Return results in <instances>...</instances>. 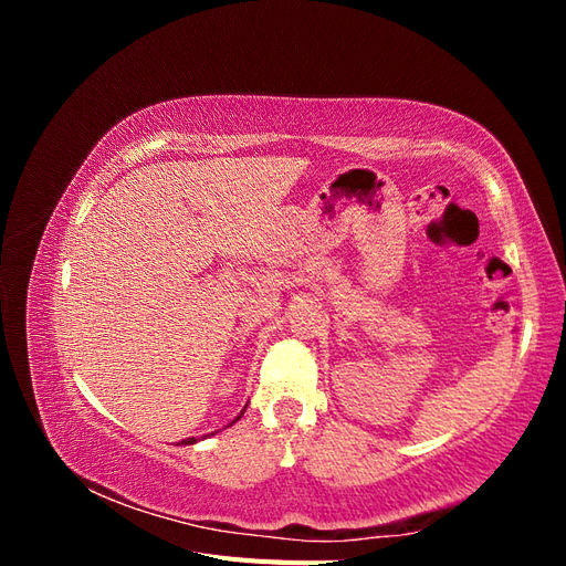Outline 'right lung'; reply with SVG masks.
<instances>
[{"mask_svg": "<svg viewBox=\"0 0 566 566\" xmlns=\"http://www.w3.org/2000/svg\"><path fill=\"white\" fill-rule=\"evenodd\" d=\"M245 408H248V406H245ZM245 408L241 410V416H238L235 420H241V418H243V413H245ZM235 420H233V422H235ZM233 422H231V424H233ZM227 427H229V424H227ZM196 441H198L196 437H188V439H181V443H184V447H188V443H196Z\"/></svg>", "mask_w": 566, "mask_h": 566, "instance_id": "add662e5", "label": "right lung"}]
</instances>
